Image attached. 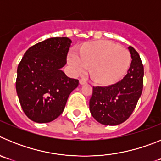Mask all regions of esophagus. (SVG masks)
<instances>
[{"mask_svg":"<svg viewBox=\"0 0 161 161\" xmlns=\"http://www.w3.org/2000/svg\"><path fill=\"white\" fill-rule=\"evenodd\" d=\"M86 80L85 79H80V85H85V84H86Z\"/></svg>","mask_w":161,"mask_h":161,"instance_id":"34e87169","label":"esophagus"}]
</instances>
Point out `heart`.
Masks as SVG:
<instances>
[{
	"label": "heart",
	"instance_id": "heart-1",
	"mask_svg": "<svg viewBox=\"0 0 161 161\" xmlns=\"http://www.w3.org/2000/svg\"><path fill=\"white\" fill-rule=\"evenodd\" d=\"M130 60L128 50L109 41L86 44L80 48V53L73 49L68 57L74 75L85 73L90 66L92 78L102 84H111L120 80L130 67Z\"/></svg>",
	"mask_w": 161,
	"mask_h": 161
}]
</instances>
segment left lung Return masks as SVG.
Returning a JSON list of instances; mask_svg holds the SVG:
<instances>
[{"label":"left lung","mask_w":161,"mask_h":161,"mask_svg":"<svg viewBox=\"0 0 161 161\" xmlns=\"http://www.w3.org/2000/svg\"><path fill=\"white\" fill-rule=\"evenodd\" d=\"M131 63L126 76L109 86L93 88L89 110L98 123L115 126L128 119L136 108L143 91V66L139 55L128 47Z\"/></svg>","instance_id":"1"}]
</instances>
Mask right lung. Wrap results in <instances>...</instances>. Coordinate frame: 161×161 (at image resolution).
Returning <instances> with one entry per match:
<instances>
[{
  "mask_svg": "<svg viewBox=\"0 0 161 161\" xmlns=\"http://www.w3.org/2000/svg\"><path fill=\"white\" fill-rule=\"evenodd\" d=\"M72 40L50 38L31 47L17 71L16 90L24 113L35 123H50L63 113L68 96L79 80L61 70Z\"/></svg>",
  "mask_w": 161,
  "mask_h": 161,
  "instance_id": "right-lung-1",
  "label": "right lung"
}]
</instances>
